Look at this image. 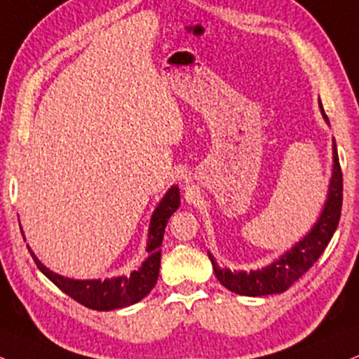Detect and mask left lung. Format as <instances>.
Returning a JSON list of instances; mask_svg holds the SVG:
<instances>
[{
	"instance_id": "8db88e82",
	"label": "left lung",
	"mask_w": 359,
	"mask_h": 359,
	"mask_svg": "<svg viewBox=\"0 0 359 359\" xmlns=\"http://www.w3.org/2000/svg\"><path fill=\"white\" fill-rule=\"evenodd\" d=\"M320 109L325 121L330 125L321 101ZM333 175H331L330 180L328 196H326L325 208H323L315 226L311 228V231L302 241H298L290 251H286L280 258L274 259L269 266L248 273L229 271L226 268H219L213 256L208 253L211 263H213L216 278H218L221 285L228 287L233 293L243 296H266L283 293L294 281H298L313 266V263H316L318 258L323 255V251L328 246L331 238H333L336 228H338L339 216H341L343 175L341 166H339L336 143H333Z\"/></svg>"
}]
</instances>
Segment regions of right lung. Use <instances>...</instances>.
<instances>
[{"mask_svg":"<svg viewBox=\"0 0 359 359\" xmlns=\"http://www.w3.org/2000/svg\"><path fill=\"white\" fill-rule=\"evenodd\" d=\"M180 208V189L178 187H171L168 193L159 201L154 210L149 223L148 231V258L143 264L133 271L130 276L123 274L118 278H109V280H72L61 274L53 273L44 264H41L36 256H34L31 248L28 246L31 256L39 271H41L48 280H51L60 287L63 293L72 296L74 302L90 309H98V311H111V309L126 308L130 304L141 302L149 291L156 285L159 274V263H161V243L163 234L170 216Z\"/></svg>","mask_w":359,"mask_h":359,"instance_id":"1","label":"right lung"}]
</instances>
